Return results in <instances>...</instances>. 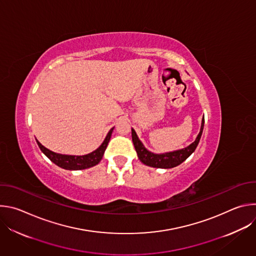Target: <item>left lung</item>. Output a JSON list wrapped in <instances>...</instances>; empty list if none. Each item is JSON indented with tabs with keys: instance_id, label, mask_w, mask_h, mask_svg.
I'll return each mask as SVG.
<instances>
[{
	"instance_id": "1",
	"label": "left lung",
	"mask_w": 256,
	"mask_h": 256,
	"mask_svg": "<svg viewBox=\"0 0 256 256\" xmlns=\"http://www.w3.org/2000/svg\"><path fill=\"white\" fill-rule=\"evenodd\" d=\"M204 124V118H202V126H200V134H198L196 140L192 144H190L188 147H186L184 149H181V150L173 151V152L164 153V154H154V153L148 151L144 148L142 142L138 140L134 130L132 128V142H134V149L136 151L138 159L144 165H148V166L155 167V168L168 169V168H173V167L180 165L182 162L186 161L196 149L198 144L200 142V136H202V134Z\"/></svg>"
}]
</instances>
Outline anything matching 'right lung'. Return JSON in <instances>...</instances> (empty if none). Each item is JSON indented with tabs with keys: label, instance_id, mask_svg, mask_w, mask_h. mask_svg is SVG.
Segmentation results:
<instances>
[{
	"label": "right lung",
	"instance_id": "obj_1",
	"mask_svg": "<svg viewBox=\"0 0 256 256\" xmlns=\"http://www.w3.org/2000/svg\"><path fill=\"white\" fill-rule=\"evenodd\" d=\"M114 128H112L110 130H109L105 140H103V142L101 144V146L98 149H96L92 153L84 155V156H72V155L58 154V153H54V152L46 149L44 146H42L38 140H36V142H38V144L42 152L56 165H58L64 169H66V170H82V169L93 167L101 161L103 154L107 148L109 140H110Z\"/></svg>",
	"mask_w": 256,
	"mask_h": 256
}]
</instances>
